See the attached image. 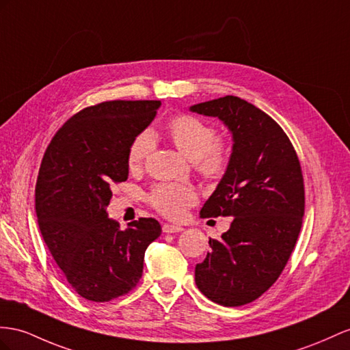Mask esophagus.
Here are the masks:
<instances>
[{
  "instance_id": "34e87169",
  "label": "esophagus",
  "mask_w": 350,
  "mask_h": 350,
  "mask_svg": "<svg viewBox=\"0 0 350 350\" xmlns=\"http://www.w3.org/2000/svg\"><path fill=\"white\" fill-rule=\"evenodd\" d=\"M183 228L176 226V225H170V223H164L163 225V232L164 234H176V232H182Z\"/></svg>"
}]
</instances>
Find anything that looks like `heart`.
Wrapping results in <instances>:
<instances>
[{
  "instance_id": "b5f03b06",
  "label": "heart",
  "mask_w": 350,
  "mask_h": 350,
  "mask_svg": "<svg viewBox=\"0 0 350 350\" xmlns=\"http://www.w3.org/2000/svg\"><path fill=\"white\" fill-rule=\"evenodd\" d=\"M167 133L176 148L193 161L195 168L208 180H217L226 172L229 149L216 139V130L193 115H176L167 124ZM154 149V139L143 131L133 139L127 161L130 168H140ZM149 204L168 219L183 216L187 207L196 202V192L185 183H159L148 195Z\"/></svg>"
}]
</instances>
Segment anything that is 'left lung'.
Wrapping results in <instances>:
<instances>
[{"label": "left lung", "mask_w": 350, "mask_h": 350, "mask_svg": "<svg viewBox=\"0 0 350 350\" xmlns=\"http://www.w3.org/2000/svg\"><path fill=\"white\" fill-rule=\"evenodd\" d=\"M217 116L232 133L225 176L201 208V217H234L221 239L195 267L200 291L221 306L252 303L281 275L299 238L304 214L300 161L271 116L237 96L191 106Z\"/></svg>", "instance_id": "8db88e82"}]
</instances>
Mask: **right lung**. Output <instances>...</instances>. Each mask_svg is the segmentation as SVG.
Segmentation results:
<instances>
[{
    "instance_id": "add662e5",
    "label": "right lung",
    "mask_w": 350,
    "mask_h": 350,
    "mask_svg": "<svg viewBox=\"0 0 350 350\" xmlns=\"http://www.w3.org/2000/svg\"><path fill=\"white\" fill-rule=\"evenodd\" d=\"M159 100H109L75 113L51 139L35 186L44 243L72 288L109 301L137 285L148 245L161 235L155 219L125 230L107 217L113 183L129 177L133 139L155 118Z\"/></svg>"
}]
</instances>
